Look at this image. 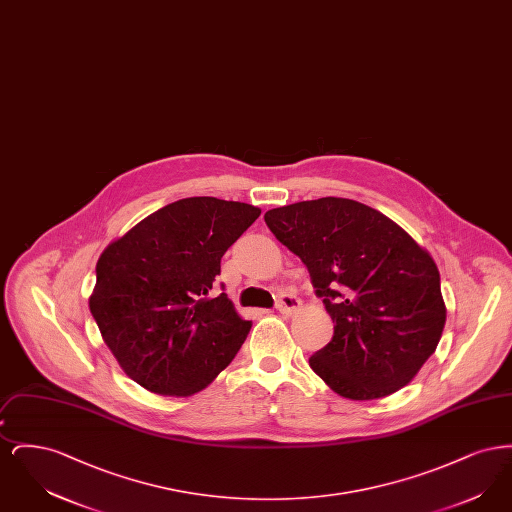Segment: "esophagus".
Instances as JSON below:
<instances>
[{"label":"esophagus","mask_w":512,"mask_h":512,"mask_svg":"<svg viewBox=\"0 0 512 512\" xmlns=\"http://www.w3.org/2000/svg\"><path fill=\"white\" fill-rule=\"evenodd\" d=\"M301 307V299L293 293H280V297L276 299V309L282 313V315H293L295 311H299Z\"/></svg>","instance_id":"1"}]
</instances>
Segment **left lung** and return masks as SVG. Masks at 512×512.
Instances as JSON below:
<instances>
[{"label": "left lung", "instance_id": "8db88e82", "mask_svg": "<svg viewBox=\"0 0 512 512\" xmlns=\"http://www.w3.org/2000/svg\"><path fill=\"white\" fill-rule=\"evenodd\" d=\"M334 320L309 365L341 397L370 401L407 386L445 326L439 270L426 249L380 211L343 197L265 213Z\"/></svg>", "mask_w": 512, "mask_h": 512}]
</instances>
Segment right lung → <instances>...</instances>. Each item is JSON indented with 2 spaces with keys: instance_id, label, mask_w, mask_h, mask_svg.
Returning <instances> with one entry per match:
<instances>
[{
  "instance_id": "obj_1",
  "label": "right lung",
  "mask_w": 512,
  "mask_h": 512,
  "mask_svg": "<svg viewBox=\"0 0 512 512\" xmlns=\"http://www.w3.org/2000/svg\"><path fill=\"white\" fill-rule=\"evenodd\" d=\"M259 215V207L240 201L186 197L105 247L90 311L136 384L188 397L232 363L251 320L226 293L211 292L222 255Z\"/></svg>"
}]
</instances>
